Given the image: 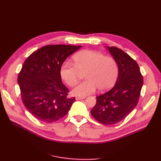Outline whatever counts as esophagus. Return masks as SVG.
<instances>
[{"instance_id": "1", "label": "esophagus", "mask_w": 161, "mask_h": 161, "mask_svg": "<svg viewBox=\"0 0 161 161\" xmlns=\"http://www.w3.org/2000/svg\"><path fill=\"white\" fill-rule=\"evenodd\" d=\"M85 98V97H76V100H81V99H84Z\"/></svg>"}]
</instances>
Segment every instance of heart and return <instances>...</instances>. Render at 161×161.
Segmentation results:
<instances>
[{
	"instance_id": "b5f03b06",
	"label": "heart",
	"mask_w": 161,
	"mask_h": 161,
	"mask_svg": "<svg viewBox=\"0 0 161 161\" xmlns=\"http://www.w3.org/2000/svg\"><path fill=\"white\" fill-rule=\"evenodd\" d=\"M74 64L66 61L62 64L60 74L70 86H74L79 80L80 72H85L86 80L72 90L78 96H85L94 92L97 88L104 91L114 86L118 76V66L113 58L92 50H83L73 58Z\"/></svg>"
}]
</instances>
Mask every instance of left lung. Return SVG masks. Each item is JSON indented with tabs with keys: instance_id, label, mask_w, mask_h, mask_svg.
Masks as SVG:
<instances>
[{
	"instance_id": "1",
	"label": "left lung",
	"mask_w": 161,
	"mask_h": 161,
	"mask_svg": "<svg viewBox=\"0 0 161 161\" xmlns=\"http://www.w3.org/2000/svg\"><path fill=\"white\" fill-rule=\"evenodd\" d=\"M108 48L118 64V78L109 91L96 97L91 114L99 122L112 125L125 119L137 105L143 77L137 62L128 53L116 47Z\"/></svg>"
}]
</instances>
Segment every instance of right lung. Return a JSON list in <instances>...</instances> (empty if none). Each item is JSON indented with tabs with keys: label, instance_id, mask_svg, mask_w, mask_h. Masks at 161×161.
Returning <instances> with one entry per match:
<instances>
[{
	"label": "right lung",
	"instance_id": "right-lung-1",
	"mask_svg": "<svg viewBox=\"0 0 161 161\" xmlns=\"http://www.w3.org/2000/svg\"><path fill=\"white\" fill-rule=\"evenodd\" d=\"M82 46L47 45L27 57L17 81L22 101L30 113L44 122H53L67 114L75 97L62 83L60 70L66 58Z\"/></svg>",
	"mask_w": 161,
	"mask_h": 161
}]
</instances>
